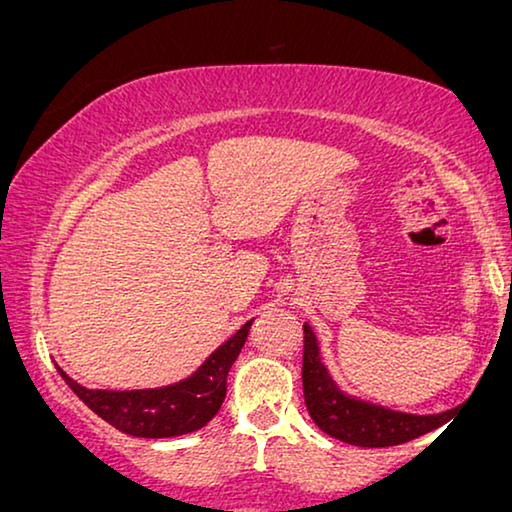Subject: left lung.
<instances>
[{
	"label": "left lung",
	"mask_w": 512,
	"mask_h": 512,
	"mask_svg": "<svg viewBox=\"0 0 512 512\" xmlns=\"http://www.w3.org/2000/svg\"><path fill=\"white\" fill-rule=\"evenodd\" d=\"M302 330H305V351H302L305 404L316 427L330 434L332 439L362 448L399 446V443L432 432L453 416V411L439 413V416H413V413L390 411L344 395L330 379L328 369L323 367L314 330L307 323L302 325Z\"/></svg>",
	"instance_id": "left-lung-1"
}]
</instances>
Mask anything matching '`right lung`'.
Segmentation results:
<instances>
[{
    "mask_svg": "<svg viewBox=\"0 0 512 512\" xmlns=\"http://www.w3.org/2000/svg\"><path fill=\"white\" fill-rule=\"evenodd\" d=\"M249 325L251 321L244 323L189 379L166 385V388L120 392L87 390L71 376H66L62 369H57L66 385L108 425L129 436L168 439V436L196 432L217 416L226 397L228 369L240 355L244 339L249 335Z\"/></svg>",
    "mask_w": 512,
    "mask_h": 512,
    "instance_id": "add662e5",
    "label": "right lung"
}]
</instances>
